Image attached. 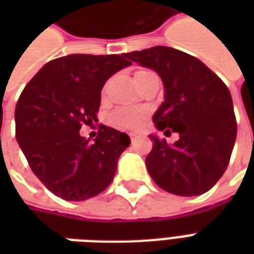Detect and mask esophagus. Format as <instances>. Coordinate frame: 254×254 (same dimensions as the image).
<instances>
[{
	"mask_svg": "<svg viewBox=\"0 0 254 254\" xmlns=\"http://www.w3.org/2000/svg\"><path fill=\"white\" fill-rule=\"evenodd\" d=\"M129 137H130V140H132V143H133V141H136L137 134H136V133H129Z\"/></svg>",
	"mask_w": 254,
	"mask_h": 254,
	"instance_id": "1",
	"label": "esophagus"
}]
</instances>
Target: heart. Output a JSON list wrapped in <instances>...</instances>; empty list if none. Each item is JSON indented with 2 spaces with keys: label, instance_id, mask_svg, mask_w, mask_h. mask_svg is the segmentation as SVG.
<instances>
[{
  "label": "heart",
  "instance_id": "heart-1",
  "mask_svg": "<svg viewBox=\"0 0 254 254\" xmlns=\"http://www.w3.org/2000/svg\"><path fill=\"white\" fill-rule=\"evenodd\" d=\"M147 70H140L136 73V76H140ZM134 76V77H136ZM145 118V111L138 107H122L118 109L110 116V124L113 127L118 129H125V130H133L137 129L143 124Z\"/></svg>",
  "mask_w": 254,
  "mask_h": 254
}]
</instances>
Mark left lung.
Wrapping results in <instances>:
<instances>
[{
	"label": "left lung",
	"mask_w": 254,
	"mask_h": 254,
	"mask_svg": "<svg viewBox=\"0 0 254 254\" xmlns=\"http://www.w3.org/2000/svg\"><path fill=\"white\" fill-rule=\"evenodd\" d=\"M125 57L159 74L165 99L152 121L178 141L156 134L145 166L155 184L178 196L208 191L227 169L237 137L233 99L226 84L198 58L167 46H155Z\"/></svg>",
	"instance_id": "left-lung-1"
}]
</instances>
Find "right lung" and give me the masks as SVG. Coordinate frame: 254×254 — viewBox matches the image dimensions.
Returning a JSON list of instances; mask_svg holds the SVG:
<instances>
[{"mask_svg": "<svg viewBox=\"0 0 254 254\" xmlns=\"http://www.w3.org/2000/svg\"><path fill=\"white\" fill-rule=\"evenodd\" d=\"M129 65L124 54H69L42 66L20 95L16 140L31 170L56 196L83 201L113 181L129 136L100 125L91 143L80 129L96 121L106 81Z\"/></svg>", "mask_w": 254, "mask_h": 254, "instance_id": "obj_1", "label": "right lung"}]
</instances>
